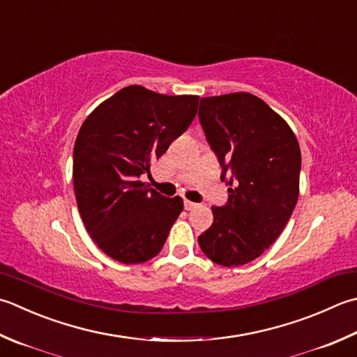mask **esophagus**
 Returning <instances> with one entry per match:
<instances>
[{
    "instance_id": "1",
    "label": "esophagus",
    "mask_w": 357,
    "mask_h": 357,
    "mask_svg": "<svg viewBox=\"0 0 357 357\" xmlns=\"http://www.w3.org/2000/svg\"><path fill=\"white\" fill-rule=\"evenodd\" d=\"M184 207H185V211H193V208L198 207V204H197V202H192V201H188V199H184Z\"/></svg>"
}]
</instances>
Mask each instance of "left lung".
<instances>
[{"label": "left lung", "mask_w": 357, "mask_h": 357, "mask_svg": "<svg viewBox=\"0 0 357 357\" xmlns=\"http://www.w3.org/2000/svg\"><path fill=\"white\" fill-rule=\"evenodd\" d=\"M199 122L221 165L229 199L212 207L198 243L221 266L255 260L282 234L298 198L302 155L289 125L257 96L202 97Z\"/></svg>", "instance_id": "left-lung-1"}]
</instances>
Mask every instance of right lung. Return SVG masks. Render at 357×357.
<instances>
[{
    "mask_svg": "<svg viewBox=\"0 0 357 357\" xmlns=\"http://www.w3.org/2000/svg\"><path fill=\"white\" fill-rule=\"evenodd\" d=\"M198 96H165L131 85L102 102L77 135L73 181L91 238L125 264L156 257L183 212L141 181L197 116Z\"/></svg>",
    "mask_w": 357,
    "mask_h": 357,
    "instance_id": "1",
    "label": "right lung"
}]
</instances>
